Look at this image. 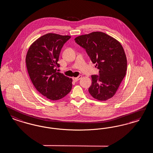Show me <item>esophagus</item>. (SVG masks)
<instances>
[{"label": "esophagus", "mask_w": 153, "mask_h": 153, "mask_svg": "<svg viewBox=\"0 0 153 153\" xmlns=\"http://www.w3.org/2000/svg\"><path fill=\"white\" fill-rule=\"evenodd\" d=\"M81 78H82V76L79 75L78 77H74V78H73V79L74 81L76 82V81L79 80Z\"/></svg>", "instance_id": "obj_1"}]
</instances>
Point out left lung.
Here are the masks:
<instances>
[{
  "label": "left lung",
  "mask_w": 153,
  "mask_h": 153,
  "mask_svg": "<svg viewBox=\"0 0 153 153\" xmlns=\"http://www.w3.org/2000/svg\"><path fill=\"white\" fill-rule=\"evenodd\" d=\"M74 40L86 49L93 63L100 70V76L91 75L89 93L98 101L110 99L126 74L127 57L120 42L101 32L81 35Z\"/></svg>",
  "instance_id": "8db88e82"
}]
</instances>
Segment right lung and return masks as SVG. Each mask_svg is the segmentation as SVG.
<instances>
[{"label": "right lung", "mask_w": 153, "mask_h": 153, "mask_svg": "<svg viewBox=\"0 0 153 153\" xmlns=\"http://www.w3.org/2000/svg\"><path fill=\"white\" fill-rule=\"evenodd\" d=\"M71 38L55 33H47L34 41L27 51L26 65L32 82L37 90L51 100H59L72 88V78L57 71L63 45Z\"/></svg>", "instance_id": "obj_1"}]
</instances>
